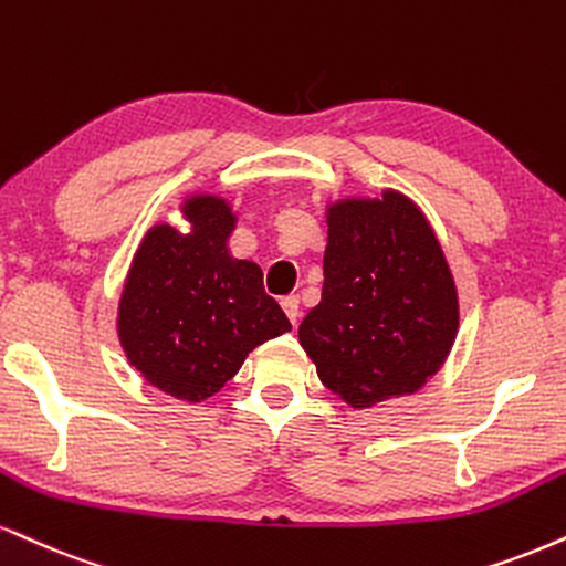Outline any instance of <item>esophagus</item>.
Instances as JSON below:
<instances>
[{
  "label": "esophagus",
  "mask_w": 566,
  "mask_h": 566,
  "mask_svg": "<svg viewBox=\"0 0 566 566\" xmlns=\"http://www.w3.org/2000/svg\"><path fill=\"white\" fill-rule=\"evenodd\" d=\"M282 308H284V313H287V318H290L292 324H295L297 318H301V301H297L295 295L282 297Z\"/></svg>",
  "instance_id": "obj_1"
}]
</instances>
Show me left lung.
<instances>
[{
	"label": "left lung",
	"instance_id": "left-lung-1",
	"mask_svg": "<svg viewBox=\"0 0 566 566\" xmlns=\"http://www.w3.org/2000/svg\"><path fill=\"white\" fill-rule=\"evenodd\" d=\"M459 301L438 237L411 200L329 210L322 303L301 324L318 379L356 408L419 390L440 369Z\"/></svg>",
	"mask_w": 566,
	"mask_h": 566
}]
</instances>
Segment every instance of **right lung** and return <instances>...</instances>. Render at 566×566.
Instances as JSON below:
<instances>
[{
	"instance_id": "right-lung-1",
	"label": "right lung",
	"mask_w": 566,
	"mask_h": 566,
	"mask_svg": "<svg viewBox=\"0 0 566 566\" xmlns=\"http://www.w3.org/2000/svg\"><path fill=\"white\" fill-rule=\"evenodd\" d=\"M192 234L155 227L142 242L120 297L118 335L149 385L184 400L218 392L244 356L292 329L265 295L261 269L229 255L234 218L223 200L195 197Z\"/></svg>"
}]
</instances>
